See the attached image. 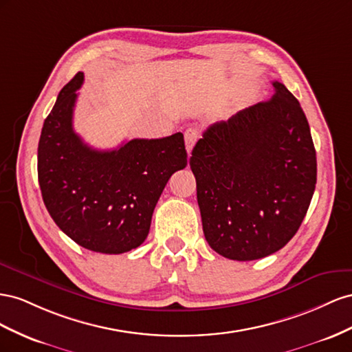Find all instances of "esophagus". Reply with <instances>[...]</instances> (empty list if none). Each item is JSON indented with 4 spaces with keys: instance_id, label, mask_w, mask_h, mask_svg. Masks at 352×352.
Returning <instances> with one entry per match:
<instances>
[{
    "instance_id": "esophagus-1",
    "label": "esophagus",
    "mask_w": 352,
    "mask_h": 352,
    "mask_svg": "<svg viewBox=\"0 0 352 352\" xmlns=\"http://www.w3.org/2000/svg\"><path fill=\"white\" fill-rule=\"evenodd\" d=\"M197 131L196 129H187V131L184 133V140H186V148H187V153L190 156V153H192V150L195 147V143L197 142Z\"/></svg>"
}]
</instances>
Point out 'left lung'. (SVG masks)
I'll use <instances>...</instances> for the list:
<instances>
[{
    "label": "left lung",
    "instance_id": "left-lung-1",
    "mask_svg": "<svg viewBox=\"0 0 352 352\" xmlns=\"http://www.w3.org/2000/svg\"><path fill=\"white\" fill-rule=\"evenodd\" d=\"M273 87L267 102L210 125L190 157L205 239L228 259L254 261L282 249L316 190L304 110L282 82Z\"/></svg>",
    "mask_w": 352,
    "mask_h": 352
}]
</instances>
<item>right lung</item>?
Here are the masks:
<instances>
[{
  "instance_id": "1",
  "label": "right lung",
  "mask_w": 352,
  "mask_h": 352,
  "mask_svg": "<svg viewBox=\"0 0 352 352\" xmlns=\"http://www.w3.org/2000/svg\"><path fill=\"white\" fill-rule=\"evenodd\" d=\"M84 74L58 93L38 144V182L48 214L79 246L124 254L142 245L157 200L175 170L186 168L182 133L134 138L96 150L74 131V109Z\"/></svg>"
}]
</instances>
